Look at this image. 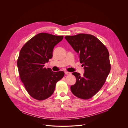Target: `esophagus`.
Here are the masks:
<instances>
[{"mask_svg":"<svg viewBox=\"0 0 128 128\" xmlns=\"http://www.w3.org/2000/svg\"><path fill=\"white\" fill-rule=\"evenodd\" d=\"M65 75H70L71 74V72H65Z\"/></svg>","mask_w":128,"mask_h":128,"instance_id":"1","label":"esophagus"}]
</instances>
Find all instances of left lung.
Here are the masks:
<instances>
[{"mask_svg": "<svg viewBox=\"0 0 128 128\" xmlns=\"http://www.w3.org/2000/svg\"><path fill=\"white\" fill-rule=\"evenodd\" d=\"M65 38L79 56L84 66L83 76L77 72L76 78L70 86L76 96L84 100L91 98L101 89L110 70V55L106 47L95 36L86 34L66 36Z\"/></svg>", "mask_w": 128, "mask_h": 128, "instance_id": "8db88e82", "label": "left lung"}]
</instances>
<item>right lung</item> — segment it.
Instances as JSON below:
<instances>
[{
    "mask_svg": "<svg viewBox=\"0 0 128 128\" xmlns=\"http://www.w3.org/2000/svg\"><path fill=\"white\" fill-rule=\"evenodd\" d=\"M63 38V36L39 33L29 40L20 52L17 61L19 75L34 98L42 100L49 98L56 82L64 75L63 71L54 72L44 67L52 58L54 47Z\"/></svg>",
    "mask_w": 128,
    "mask_h": 128,
    "instance_id": "add662e5",
    "label": "right lung"
}]
</instances>
